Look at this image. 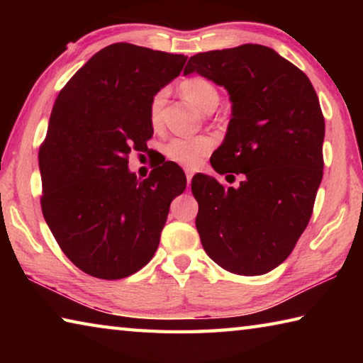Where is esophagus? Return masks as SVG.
Wrapping results in <instances>:
<instances>
[{"mask_svg":"<svg viewBox=\"0 0 363 363\" xmlns=\"http://www.w3.org/2000/svg\"><path fill=\"white\" fill-rule=\"evenodd\" d=\"M186 176H187V184L192 182V177H194V173H192V171H186Z\"/></svg>","mask_w":363,"mask_h":363,"instance_id":"34e87169","label":"esophagus"}]
</instances>
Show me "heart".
Listing matches in <instances>:
<instances>
[{
  "label": "heart",
  "mask_w": 363,
  "mask_h": 363,
  "mask_svg": "<svg viewBox=\"0 0 363 363\" xmlns=\"http://www.w3.org/2000/svg\"><path fill=\"white\" fill-rule=\"evenodd\" d=\"M179 89L187 101L192 102L200 110H203V112H211L219 102V93L216 86L203 77L186 78L181 83ZM163 102L164 91H157L150 101V120L153 125H157L160 120V112H162ZM211 149L213 143L206 136L173 138L164 144V155L171 162H176L189 168H195L211 152Z\"/></svg>",
  "instance_id": "1"
}]
</instances>
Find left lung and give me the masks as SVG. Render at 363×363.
I'll return each instance as SVG.
<instances>
[{
    "mask_svg": "<svg viewBox=\"0 0 363 363\" xmlns=\"http://www.w3.org/2000/svg\"><path fill=\"white\" fill-rule=\"evenodd\" d=\"M194 72L224 86L232 101L213 168L245 174L238 189L192 177L201 245L232 274L270 272L296 247L322 182L325 120L317 93L303 70L261 45L195 54L184 75Z\"/></svg>",
    "mask_w": 363,
    "mask_h": 363,
    "instance_id": "obj_1",
    "label": "left lung"
}]
</instances>
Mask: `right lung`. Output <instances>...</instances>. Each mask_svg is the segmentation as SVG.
<instances>
[{
    "label": "right lung",
    "instance_id": "1",
    "mask_svg": "<svg viewBox=\"0 0 363 363\" xmlns=\"http://www.w3.org/2000/svg\"><path fill=\"white\" fill-rule=\"evenodd\" d=\"M187 57L115 43L96 52L54 102L40 145L41 210L64 255L88 275L130 277L160 243L169 205L184 192L181 167L164 162L139 181L133 150L153 136L150 101Z\"/></svg>",
    "mask_w": 363,
    "mask_h": 363
}]
</instances>
